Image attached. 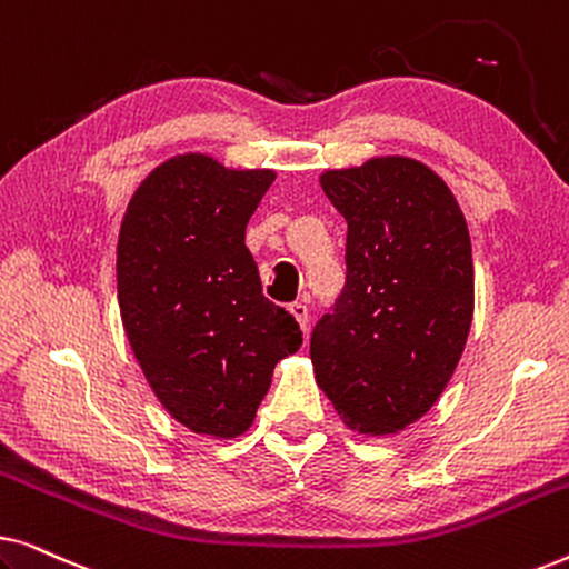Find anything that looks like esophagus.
<instances>
[{
	"label": "esophagus",
	"instance_id": "34e87169",
	"mask_svg": "<svg viewBox=\"0 0 569 569\" xmlns=\"http://www.w3.org/2000/svg\"><path fill=\"white\" fill-rule=\"evenodd\" d=\"M290 313L295 316V321L300 323V329L308 331V306H306V302H292Z\"/></svg>",
	"mask_w": 569,
	"mask_h": 569
}]
</instances>
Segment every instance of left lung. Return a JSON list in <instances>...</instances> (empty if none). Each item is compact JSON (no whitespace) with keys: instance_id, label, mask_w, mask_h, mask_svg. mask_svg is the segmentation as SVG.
Here are the masks:
<instances>
[{"instance_id":"obj_1","label":"left lung","mask_w":569,"mask_h":569,"mask_svg":"<svg viewBox=\"0 0 569 569\" xmlns=\"http://www.w3.org/2000/svg\"><path fill=\"white\" fill-rule=\"evenodd\" d=\"M347 220V282L316 323V380L347 427L391 435L446 391L473 316L471 238L446 181L419 160L326 170Z\"/></svg>"}]
</instances>
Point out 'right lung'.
Here are the masks:
<instances>
[{
	"label": "right lung",
	"mask_w": 569,
	"mask_h": 569,
	"mask_svg": "<svg viewBox=\"0 0 569 569\" xmlns=\"http://www.w3.org/2000/svg\"><path fill=\"white\" fill-rule=\"evenodd\" d=\"M274 178L176 154L139 183L123 214V331L162 407L197 435H243L274 365L302 345L298 321L263 298L246 248V224Z\"/></svg>",
	"instance_id": "1"
}]
</instances>
